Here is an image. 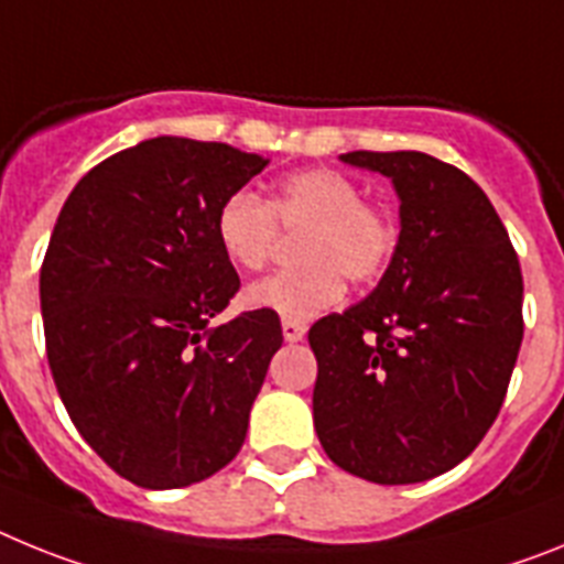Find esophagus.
I'll use <instances>...</instances> for the list:
<instances>
[{"instance_id":"obj_1","label":"esophagus","mask_w":564,"mask_h":564,"mask_svg":"<svg viewBox=\"0 0 564 564\" xmlns=\"http://www.w3.org/2000/svg\"><path fill=\"white\" fill-rule=\"evenodd\" d=\"M281 329H283V340L286 343H301L303 337H306V326H303V323L283 321Z\"/></svg>"}]
</instances>
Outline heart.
Returning <instances> with one entry per match:
<instances>
[{"label": "heart", "instance_id": "heart-1", "mask_svg": "<svg viewBox=\"0 0 564 564\" xmlns=\"http://www.w3.org/2000/svg\"><path fill=\"white\" fill-rule=\"evenodd\" d=\"M283 232H301V267L254 281L243 292L249 310L306 323L337 306L346 281H375L398 247V227L386 209L366 204L355 181L329 166L301 170L278 184L272 198L232 193L215 213V238L238 269H261Z\"/></svg>", "mask_w": 564, "mask_h": 564}]
</instances>
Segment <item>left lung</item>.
I'll return each instance as SVG.
<instances>
[{
	"label": "left lung",
	"mask_w": 564,
	"mask_h": 564,
	"mask_svg": "<svg viewBox=\"0 0 564 564\" xmlns=\"http://www.w3.org/2000/svg\"><path fill=\"white\" fill-rule=\"evenodd\" d=\"M391 178L400 238L366 301L310 329L323 452L343 471L409 486L452 471L486 437L522 343V269L497 209L434 155H340Z\"/></svg>",
	"instance_id": "1"
}]
</instances>
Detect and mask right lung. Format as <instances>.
I'll use <instances>...</instances> for the list:
<instances>
[{"instance_id":"right-lung-1","label":"right lung","mask_w":564,"mask_h":564,"mask_svg":"<svg viewBox=\"0 0 564 564\" xmlns=\"http://www.w3.org/2000/svg\"><path fill=\"white\" fill-rule=\"evenodd\" d=\"M269 161L159 135L78 181L47 243V364L73 425L141 488H184L241 452L281 349L272 312L209 326L241 289L215 213Z\"/></svg>"}]
</instances>
